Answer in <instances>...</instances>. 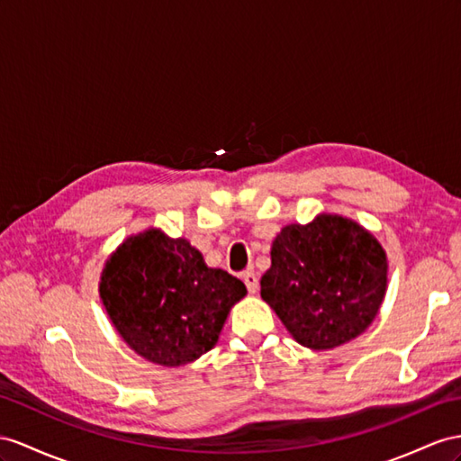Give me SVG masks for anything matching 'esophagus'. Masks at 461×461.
<instances>
[{
	"mask_svg": "<svg viewBox=\"0 0 461 461\" xmlns=\"http://www.w3.org/2000/svg\"><path fill=\"white\" fill-rule=\"evenodd\" d=\"M243 282H245L247 290H249V294H255L258 290V278H257L255 273H245Z\"/></svg>",
	"mask_w": 461,
	"mask_h": 461,
	"instance_id": "obj_1",
	"label": "esophagus"
}]
</instances>
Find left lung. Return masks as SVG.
Listing matches in <instances>:
<instances>
[{
	"label": "left lung",
	"mask_w": 461,
	"mask_h": 461,
	"mask_svg": "<svg viewBox=\"0 0 461 461\" xmlns=\"http://www.w3.org/2000/svg\"><path fill=\"white\" fill-rule=\"evenodd\" d=\"M261 296L300 345L327 350L360 335L380 310L387 258L357 221L323 214L282 228Z\"/></svg>",
	"instance_id": "1"
}]
</instances>
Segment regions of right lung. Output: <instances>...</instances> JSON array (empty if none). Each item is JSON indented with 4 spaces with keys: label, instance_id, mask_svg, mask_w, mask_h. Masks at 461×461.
<instances>
[{
    "label": "right lung",
    "instance_id": "add662e5",
    "mask_svg": "<svg viewBox=\"0 0 461 461\" xmlns=\"http://www.w3.org/2000/svg\"><path fill=\"white\" fill-rule=\"evenodd\" d=\"M101 298L113 325L140 357L183 366L216 345L245 285L208 268L186 240L149 230L126 240L104 265Z\"/></svg>",
    "mask_w": 461,
    "mask_h": 461
}]
</instances>
